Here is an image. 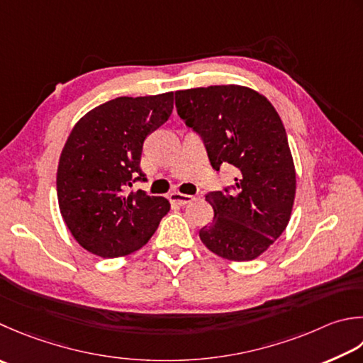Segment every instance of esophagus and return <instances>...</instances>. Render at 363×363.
Segmentation results:
<instances>
[{
  "label": "esophagus",
  "mask_w": 363,
  "mask_h": 363,
  "mask_svg": "<svg viewBox=\"0 0 363 363\" xmlns=\"http://www.w3.org/2000/svg\"><path fill=\"white\" fill-rule=\"evenodd\" d=\"M169 201H172L173 204L186 206V204H189V203L194 201V196H191V195H184V194H179V191H172V194H169Z\"/></svg>",
  "instance_id": "1"
}]
</instances>
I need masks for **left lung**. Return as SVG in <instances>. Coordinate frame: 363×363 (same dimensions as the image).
Segmentation results:
<instances>
[{
  "label": "left lung",
  "instance_id": "1",
  "mask_svg": "<svg viewBox=\"0 0 363 363\" xmlns=\"http://www.w3.org/2000/svg\"><path fill=\"white\" fill-rule=\"evenodd\" d=\"M177 115L204 141L214 169H236L231 191H211L214 220L201 242L230 261H252L285 231L296 196V169L279 113L239 84L176 91Z\"/></svg>",
  "mask_w": 363,
  "mask_h": 363
}]
</instances>
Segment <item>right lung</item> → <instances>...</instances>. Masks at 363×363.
<instances>
[{
  "instance_id": "add662e5",
  "label": "right lung",
  "mask_w": 363,
  "mask_h": 363,
  "mask_svg": "<svg viewBox=\"0 0 363 363\" xmlns=\"http://www.w3.org/2000/svg\"><path fill=\"white\" fill-rule=\"evenodd\" d=\"M173 92L116 97L88 111L62 147L56 190L61 216L84 250L118 258L147 244L169 211L163 196L133 190L146 137L173 111Z\"/></svg>"
}]
</instances>
